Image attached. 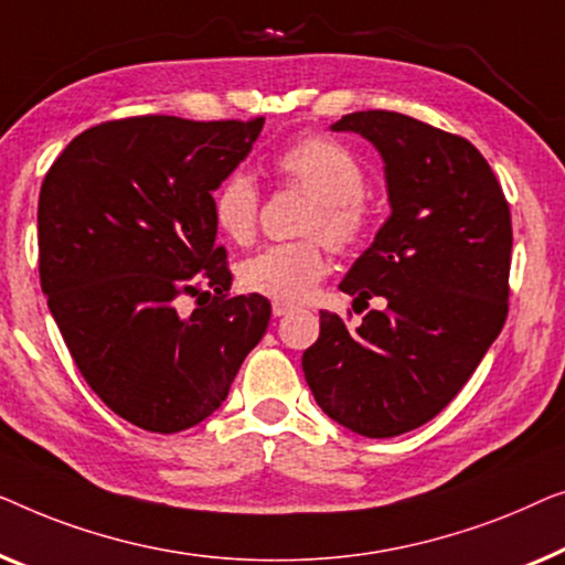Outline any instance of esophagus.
<instances>
[{"label": "esophagus", "instance_id": "obj_1", "mask_svg": "<svg viewBox=\"0 0 565 565\" xmlns=\"http://www.w3.org/2000/svg\"><path fill=\"white\" fill-rule=\"evenodd\" d=\"M274 317H284V315H289V312H294V307L291 305H286V301H274Z\"/></svg>", "mask_w": 565, "mask_h": 565}]
</instances>
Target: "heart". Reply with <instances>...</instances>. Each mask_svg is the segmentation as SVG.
<instances>
[{
  "instance_id": "b5f03b06",
  "label": "heart",
  "mask_w": 565,
  "mask_h": 565,
  "mask_svg": "<svg viewBox=\"0 0 565 565\" xmlns=\"http://www.w3.org/2000/svg\"><path fill=\"white\" fill-rule=\"evenodd\" d=\"M274 169L286 186L312 196L305 220L307 235H322L332 250L348 253L371 230V204L363 194V166L351 150L328 135H305L276 156ZM260 189L245 171L227 173L212 200V217L233 243H250L258 230ZM328 274V250L320 237L268 245L241 268L248 291L276 301H301Z\"/></svg>"
}]
</instances>
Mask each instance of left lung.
Listing matches in <instances>:
<instances>
[{"instance_id": "1", "label": "left lung", "mask_w": 565, "mask_h": 565, "mask_svg": "<svg viewBox=\"0 0 565 565\" xmlns=\"http://www.w3.org/2000/svg\"><path fill=\"white\" fill-rule=\"evenodd\" d=\"M332 130L363 135L386 163L392 217L340 281L363 309L373 296L385 309L355 330L320 312L301 369L324 415L394 438L448 407L502 332L512 214L487 158L460 135L386 109L343 115Z\"/></svg>"}]
</instances>
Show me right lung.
Here are the masks:
<instances>
[{
	"mask_svg": "<svg viewBox=\"0 0 565 565\" xmlns=\"http://www.w3.org/2000/svg\"><path fill=\"white\" fill-rule=\"evenodd\" d=\"M260 130L264 117H122L76 135L43 179L47 309L92 392L148 433L210 417L271 320L260 294L230 291L212 217V192ZM186 296L198 307L181 316Z\"/></svg>",
	"mask_w": 565,
	"mask_h": 565,
	"instance_id": "1",
	"label": "right lung"
}]
</instances>
